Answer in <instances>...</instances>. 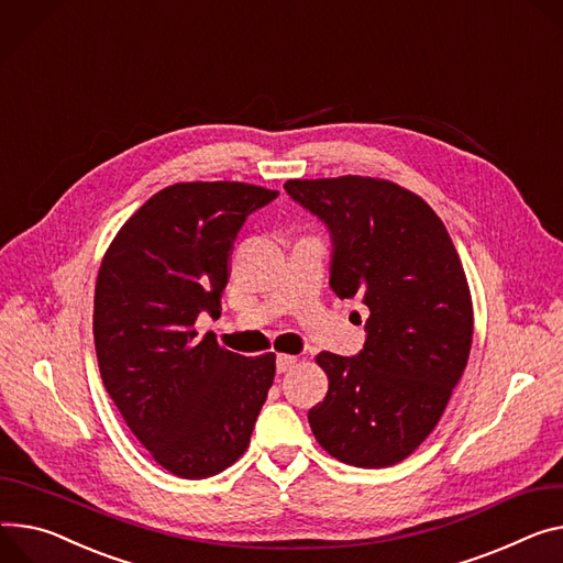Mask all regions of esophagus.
<instances>
[{
	"label": "esophagus",
	"mask_w": 563,
	"mask_h": 563,
	"mask_svg": "<svg viewBox=\"0 0 563 563\" xmlns=\"http://www.w3.org/2000/svg\"><path fill=\"white\" fill-rule=\"evenodd\" d=\"M295 365H297V356H290V354H279V356H277V372H279V374L292 369Z\"/></svg>",
	"instance_id": "34e87169"
}]
</instances>
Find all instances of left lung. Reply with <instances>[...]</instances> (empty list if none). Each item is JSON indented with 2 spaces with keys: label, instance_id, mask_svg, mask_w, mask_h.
Segmentation results:
<instances>
[{
  "label": "left lung",
  "instance_id": "obj_1",
  "mask_svg": "<svg viewBox=\"0 0 563 563\" xmlns=\"http://www.w3.org/2000/svg\"><path fill=\"white\" fill-rule=\"evenodd\" d=\"M288 196L329 228V286L369 309L356 356L322 352L329 393L309 410L335 460L383 468L438 426L468 361L473 307L457 250L417 194L378 178L288 180Z\"/></svg>",
  "mask_w": 563,
  "mask_h": 563
}]
</instances>
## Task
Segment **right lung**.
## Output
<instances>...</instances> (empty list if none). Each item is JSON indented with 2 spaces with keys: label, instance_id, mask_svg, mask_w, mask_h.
I'll list each match as a JSON object with an SVG mask.
<instances>
[{
  "label": "right lung",
  "instance_id": "1",
  "mask_svg": "<svg viewBox=\"0 0 563 563\" xmlns=\"http://www.w3.org/2000/svg\"><path fill=\"white\" fill-rule=\"evenodd\" d=\"M279 194L245 183L157 191L110 243L95 290L106 390L153 460L178 478L225 471L247 449L275 378V354L239 356L211 333L230 254L247 216Z\"/></svg>",
  "mask_w": 563,
  "mask_h": 563
}]
</instances>
